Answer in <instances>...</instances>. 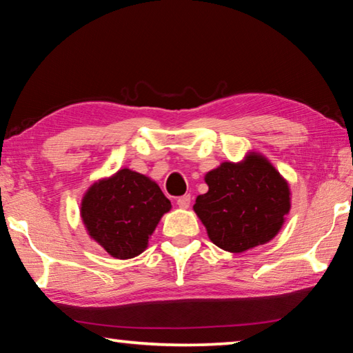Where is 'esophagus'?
<instances>
[{"label":"esophagus","mask_w":353,"mask_h":353,"mask_svg":"<svg viewBox=\"0 0 353 353\" xmlns=\"http://www.w3.org/2000/svg\"><path fill=\"white\" fill-rule=\"evenodd\" d=\"M191 204V198L190 194H183L181 198H177V205L181 208H188Z\"/></svg>","instance_id":"1"}]
</instances>
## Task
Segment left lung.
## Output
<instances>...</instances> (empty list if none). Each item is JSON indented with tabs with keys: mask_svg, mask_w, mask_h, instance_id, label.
Instances as JSON below:
<instances>
[{
	"mask_svg": "<svg viewBox=\"0 0 353 353\" xmlns=\"http://www.w3.org/2000/svg\"><path fill=\"white\" fill-rule=\"evenodd\" d=\"M205 182L208 191L193 208L218 248L244 252L277 235L290 212V190L266 159L252 154L243 163L225 162Z\"/></svg>",
	"mask_w": 353,
	"mask_h": 353,
	"instance_id": "obj_1",
	"label": "left lung"
}]
</instances>
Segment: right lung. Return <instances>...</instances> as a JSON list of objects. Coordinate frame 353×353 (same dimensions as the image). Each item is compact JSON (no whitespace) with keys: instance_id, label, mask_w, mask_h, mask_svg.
Returning <instances> with one entry per match:
<instances>
[{"instance_id":"right-lung-1","label":"right lung","mask_w":353,"mask_h":353,"mask_svg":"<svg viewBox=\"0 0 353 353\" xmlns=\"http://www.w3.org/2000/svg\"><path fill=\"white\" fill-rule=\"evenodd\" d=\"M171 202L146 176L119 170L99 181L82 199L81 214L88 234L115 259H132L148 246Z\"/></svg>"}]
</instances>
